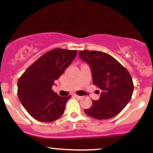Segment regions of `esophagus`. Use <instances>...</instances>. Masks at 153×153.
<instances>
[{
	"label": "esophagus",
	"instance_id": "obj_1",
	"mask_svg": "<svg viewBox=\"0 0 153 153\" xmlns=\"http://www.w3.org/2000/svg\"><path fill=\"white\" fill-rule=\"evenodd\" d=\"M74 96H75V98H77V99H81V96H78V95H76V94H75V95H74Z\"/></svg>",
	"mask_w": 153,
	"mask_h": 153
}]
</instances>
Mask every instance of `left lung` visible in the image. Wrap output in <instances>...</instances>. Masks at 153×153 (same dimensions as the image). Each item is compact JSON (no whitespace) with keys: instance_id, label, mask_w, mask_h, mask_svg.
Instances as JSON below:
<instances>
[{"instance_id":"1","label":"left lung","mask_w":153,"mask_h":153,"mask_svg":"<svg viewBox=\"0 0 153 153\" xmlns=\"http://www.w3.org/2000/svg\"><path fill=\"white\" fill-rule=\"evenodd\" d=\"M79 57L91 67L94 85L101 91L98 101L84 111L96 119H108L124 108L134 91L127 70L110 54L98 51H79Z\"/></svg>"}]
</instances>
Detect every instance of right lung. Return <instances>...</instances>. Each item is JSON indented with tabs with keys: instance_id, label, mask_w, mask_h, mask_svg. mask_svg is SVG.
Returning a JSON list of instances; mask_svg holds the SVG:
<instances>
[{
	"instance_id": "right-lung-1",
	"label": "right lung",
	"mask_w": 153,
	"mask_h": 153,
	"mask_svg": "<svg viewBox=\"0 0 153 153\" xmlns=\"http://www.w3.org/2000/svg\"><path fill=\"white\" fill-rule=\"evenodd\" d=\"M77 52V50L59 48L49 51L36 59L19 79V101L34 119L51 122L63 114L71 96H59L52 87L70 66Z\"/></svg>"
}]
</instances>
